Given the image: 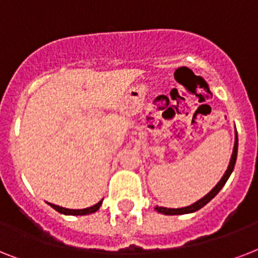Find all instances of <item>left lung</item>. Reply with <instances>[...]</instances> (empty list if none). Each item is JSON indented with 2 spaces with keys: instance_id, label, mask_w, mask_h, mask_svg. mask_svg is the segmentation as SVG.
Here are the masks:
<instances>
[{
  "instance_id": "1",
  "label": "left lung",
  "mask_w": 258,
  "mask_h": 258,
  "mask_svg": "<svg viewBox=\"0 0 258 258\" xmlns=\"http://www.w3.org/2000/svg\"><path fill=\"white\" fill-rule=\"evenodd\" d=\"M237 149H238V139H237V135H236V142H234V149H233V154H232V158H230V163H229L228 166V170L225 171L224 176L221 178V180L218 182V183L216 184V187L213 188L212 191L209 192V194H206V196L204 197V198H201L198 202H196V204L190 205V206H186V208H179V209H167V208H155L159 213H162V214H166V216H175V214H187V213H192V212H197V210H200L201 208H204L205 205L208 204V202H210V201L214 198V197L218 194V191H220L221 188L224 187V184L226 183V180H228V178L230 176V174H232L233 169H234V165H236V159H237Z\"/></svg>"
}]
</instances>
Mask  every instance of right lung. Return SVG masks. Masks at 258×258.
I'll list each match as a JSON object with an SVG mask.
<instances>
[{"mask_svg": "<svg viewBox=\"0 0 258 258\" xmlns=\"http://www.w3.org/2000/svg\"><path fill=\"white\" fill-rule=\"evenodd\" d=\"M103 201L100 202H97L96 205H93L91 208H87V209H80V210H74V209H66V208H60L57 205H53V204H49L54 210H57L58 213H61V214H67V216H84V214H91V213H95L99 210L100 208V205Z\"/></svg>", "mask_w": 258, "mask_h": 258, "instance_id": "right-lung-1", "label": "right lung"}]
</instances>
